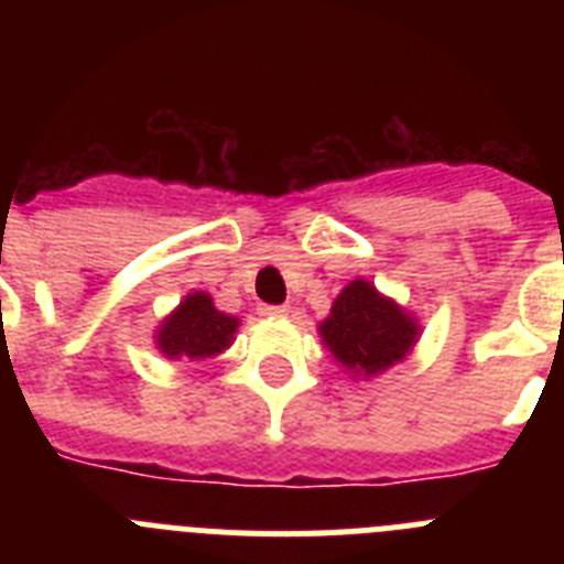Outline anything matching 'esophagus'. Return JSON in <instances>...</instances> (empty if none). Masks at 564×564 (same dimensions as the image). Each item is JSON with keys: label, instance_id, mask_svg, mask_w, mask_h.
I'll list each match as a JSON object with an SVG mask.
<instances>
[{"label": "esophagus", "instance_id": "esophagus-1", "mask_svg": "<svg viewBox=\"0 0 564 564\" xmlns=\"http://www.w3.org/2000/svg\"><path fill=\"white\" fill-rule=\"evenodd\" d=\"M259 313L271 318H282L288 316V305H265V307H259Z\"/></svg>", "mask_w": 564, "mask_h": 564}]
</instances>
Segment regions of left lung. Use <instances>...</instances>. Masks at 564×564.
I'll return each mask as SVG.
<instances>
[{"mask_svg":"<svg viewBox=\"0 0 564 564\" xmlns=\"http://www.w3.org/2000/svg\"><path fill=\"white\" fill-rule=\"evenodd\" d=\"M318 330L336 361L358 376H376L401 361L417 336L415 322L364 279L338 293Z\"/></svg>","mask_w":564,"mask_h":564,"instance_id":"obj_1","label":"left lung"}]
</instances>
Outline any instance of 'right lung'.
Masks as SVG:
<instances>
[{"instance_id":"right-lung-1","label":"right lung","mask_w":564,"mask_h":564,"mask_svg":"<svg viewBox=\"0 0 564 564\" xmlns=\"http://www.w3.org/2000/svg\"><path fill=\"white\" fill-rule=\"evenodd\" d=\"M237 325V318L226 316V313L214 307L208 293H192L166 318V325L158 333V344H161V350L169 358H206L226 350L228 344H231Z\"/></svg>"}]
</instances>
